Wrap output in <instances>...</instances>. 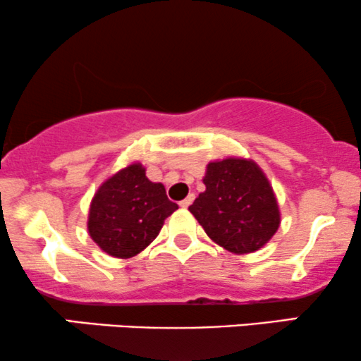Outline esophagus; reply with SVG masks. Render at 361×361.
I'll list each match as a JSON object with an SVG mask.
<instances>
[{"label": "esophagus", "instance_id": "1", "mask_svg": "<svg viewBox=\"0 0 361 361\" xmlns=\"http://www.w3.org/2000/svg\"><path fill=\"white\" fill-rule=\"evenodd\" d=\"M192 201H194V194H189L188 197L184 199V201L179 202V206H180L182 209H188V207L190 206V204H192Z\"/></svg>", "mask_w": 361, "mask_h": 361}]
</instances>
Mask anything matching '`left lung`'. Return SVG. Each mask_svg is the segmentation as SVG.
<instances>
[{"instance_id": "obj_1", "label": "left lung", "mask_w": 361, "mask_h": 361, "mask_svg": "<svg viewBox=\"0 0 361 361\" xmlns=\"http://www.w3.org/2000/svg\"><path fill=\"white\" fill-rule=\"evenodd\" d=\"M206 190L189 211L209 238L234 255L261 249L281 222L268 177L255 160L228 157L209 162Z\"/></svg>"}]
</instances>
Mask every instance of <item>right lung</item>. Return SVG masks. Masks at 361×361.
Wrapping results in <instances>:
<instances>
[{"instance_id": "add662e5", "label": "right lung", "mask_w": 361, "mask_h": 361, "mask_svg": "<svg viewBox=\"0 0 361 361\" xmlns=\"http://www.w3.org/2000/svg\"><path fill=\"white\" fill-rule=\"evenodd\" d=\"M179 209L166 188L150 182L135 162L109 177L90 202L88 234L106 255L127 259L157 238L164 221Z\"/></svg>"}]
</instances>
